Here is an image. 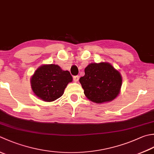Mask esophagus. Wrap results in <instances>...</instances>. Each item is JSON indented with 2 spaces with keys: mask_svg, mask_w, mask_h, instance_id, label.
<instances>
[{
  "mask_svg": "<svg viewBox=\"0 0 154 154\" xmlns=\"http://www.w3.org/2000/svg\"><path fill=\"white\" fill-rule=\"evenodd\" d=\"M79 77L78 76V75H76V76H73V81L75 82H77L78 81H79Z\"/></svg>",
  "mask_w": 154,
  "mask_h": 154,
  "instance_id": "obj_1",
  "label": "esophagus"
}]
</instances>
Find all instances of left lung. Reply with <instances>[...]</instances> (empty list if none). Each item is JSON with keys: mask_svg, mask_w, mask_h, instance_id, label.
I'll use <instances>...</instances> for the list:
<instances>
[{"mask_svg": "<svg viewBox=\"0 0 154 154\" xmlns=\"http://www.w3.org/2000/svg\"><path fill=\"white\" fill-rule=\"evenodd\" d=\"M79 82L89 100L102 103L112 101L118 95L122 78L109 63H91L85 69V75Z\"/></svg>", "mask_w": 154, "mask_h": 154, "instance_id": "1", "label": "left lung"}]
</instances>
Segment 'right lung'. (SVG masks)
<instances>
[{
	"label": "right lung",
	"mask_w": 154,
	"mask_h": 154,
	"mask_svg": "<svg viewBox=\"0 0 154 154\" xmlns=\"http://www.w3.org/2000/svg\"><path fill=\"white\" fill-rule=\"evenodd\" d=\"M72 76L57 65H45L38 68L31 77L32 89L45 101H53L61 97Z\"/></svg>",
	"instance_id": "1"
}]
</instances>
